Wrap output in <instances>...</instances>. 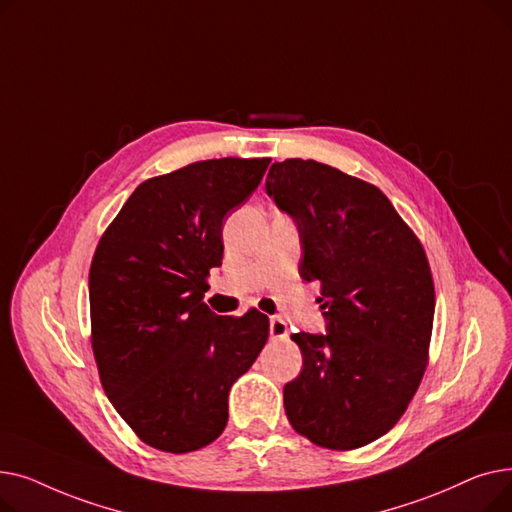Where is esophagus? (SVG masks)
I'll use <instances>...</instances> for the list:
<instances>
[{"label": "esophagus", "mask_w": 512, "mask_h": 512, "mask_svg": "<svg viewBox=\"0 0 512 512\" xmlns=\"http://www.w3.org/2000/svg\"><path fill=\"white\" fill-rule=\"evenodd\" d=\"M270 336L284 340L288 336V324L282 317H272L270 319Z\"/></svg>", "instance_id": "obj_1"}]
</instances>
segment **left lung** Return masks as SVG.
<instances>
[{
  "label": "left lung",
  "instance_id": "left-lung-1",
  "mask_svg": "<svg viewBox=\"0 0 512 512\" xmlns=\"http://www.w3.org/2000/svg\"><path fill=\"white\" fill-rule=\"evenodd\" d=\"M265 191L299 228V274L319 282L326 319V334H292L303 369L284 386L288 421L317 446L361 448L423 378L436 307L425 251L380 188L319 161H276Z\"/></svg>",
  "mask_w": 512,
  "mask_h": 512
}]
</instances>
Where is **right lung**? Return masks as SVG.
Wrapping results in <instances>:
<instances>
[{"label":"right lung","mask_w":512,"mask_h":512,"mask_svg":"<svg viewBox=\"0 0 512 512\" xmlns=\"http://www.w3.org/2000/svg\"><path fill=\"white\" fill-rule=\"evenodd\" d=\"M272 159L195 161L137 186L101 236L91 272L93 353L103 390L145 444L182 454L218 438L232 384L261 353L270 319L215 315L222 226Z\"/></svg>","instance_id":"obj_1"}]
</instances>
